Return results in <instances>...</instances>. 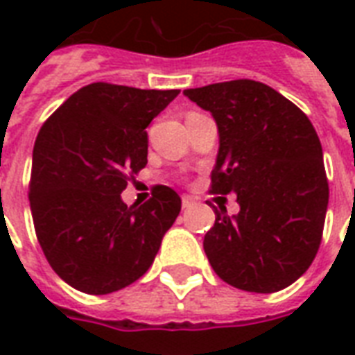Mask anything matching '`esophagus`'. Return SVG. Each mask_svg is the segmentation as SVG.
Here are the masks:
<instances>
[{"mask_svg":"<svg viewBox=\"0 0 355 355\" xmlns=\"http://www.w3.org/2000/svg\"><path fill=\"white\" fill-rule=\"evenodd\" d=\"M193 202H195L193 197H189V195H184L182 197V208H189Z\"/></svg>","mask_w":355,"mask_h":355,"instance_id":"esophagus-1","label":"esophagus"}]
</instances>
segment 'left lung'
Listing matches in <instances>:
<instances>
[{"instance_id":"obj_1","label":"left lung","mask_w":355,"mask_h":355,"mask_svg":"<svg viewBox=\"0 0 355 355\" xmlns=\"http://www.w3.org/2000/svg\"><path fill=\"white\" fill-rule=\"evenodd\" d=\"M214 116L219 153L211 191L237 195L239 211L216 210L205 252L217 276L250 293H275L308 270L328 208L322 147L308 116L250 79L184 90Z\"/></svg>"}]
</instances>
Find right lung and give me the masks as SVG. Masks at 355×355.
<instances>
[{"label": "right lung", "instance_id": "1", "mask_svg": "<svg viewBox=\"0 0 355 355\" xmlns=\"http://www.w3.org/2000/svg\"><path fill=\"white\" fill-rule=\"evenodd\" d=\"M180 90L94 83L42 125L29 202L42 250L75 289L107 295L147 272L182 200L167 186L127 206L121 191L147 166L149 123Z\"/></svg>", "mask_w": 355, "mask_h": 355}]
</instances>
